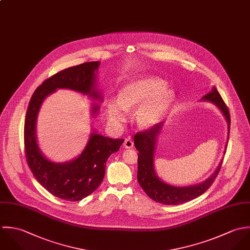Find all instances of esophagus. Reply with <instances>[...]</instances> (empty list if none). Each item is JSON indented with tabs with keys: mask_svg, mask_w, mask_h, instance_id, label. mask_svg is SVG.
I'll return each instance as SVG.
<instances>
[{
	"mask_svg": "<svg viewBox=\"0 0 250 250\" xmlns=\"http://www.w3.org/2000/svg\"><path fill=\"white\" fill-rule=\"evenodd\" d=\"M133 146H134V143H133V141H132L131 139L127 138V139L125 140L124 147H125V149H131V148H133Z\"/></svg>",
	"mask_w": 250,
	"mask_h": 250,
	"instance_id": "1",
	"label": "esophagus"
}]
</instances>
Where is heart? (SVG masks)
<instances>
[{
    "label": "heart",
    "instance_id": "b5f03b06",
    "mask_svg": "<svg viewBox=\"0 0 250 250\" xmlns=\"http://www.w3.org/2000/svg\"><path fill=\"white\" fill-rule=\"evenodd\" d=\"M166 81L153 76H137L121 89L119 99L107 102L106 112L113 124L125 122L126 110L138 107L136 121L142 127H151L162 121L176 100V92Z\"/></svg>",
    "mask_w": 250,
    "mask_h": 250
}]
</instances>
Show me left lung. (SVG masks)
I'll return each instance as SVG.
<instances>
[{
  "label": "left lung",
  "instance_id": "obj_1",
  "mask_svg": "<svg viewBox=\"0 0 250 250\" xmlns=\"http://www.w3.org/2000/svg\"><path fill=\"white\" fill-rule=\"evenodd\" d=\"M201 100L208 101L216 106L225 118L228 127L227 143L224 150L225 152L228 144L231 123L229 110L215 87H212L210 93L204 96ZM163 126V123H159L149 130L139 132L134 136V145L136 150L139 151L137 180L143 190L153 201L164 205H179L199 197L210 187L216 178L218 171L220 170L222 159L214 172L208 179L198 185L188 187H176L165 183L157 176L154 170V153L156 143Z\"/></svg>",
  "mask_w": 250,
  "mask_h": 250
}]
</instances>
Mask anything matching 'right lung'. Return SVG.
<instances>
[{
	"mask_svg": "<svg viewBox=\"0 0 250 250\" xmlns=\"http://www.w3.org/2000/svg\"><path fill=\"white\" fill-rule=\"evenodd\" d=\"M100 65V62H90L58 72L35 91L27 109L24 144L28 165L37 181L61 199L74 202L92 194L103 181L108 157L120 150L125 140L105 137L92 125V132L81 153L71 160L55 162L43 154L39 146L38 116L48 96L59 89H67L97 101L92 102L90 107L92 119L95 120L100 114V105L97 102L103 101L97 76Z\"/></svg>",
	"mask_w": 250,
	"mask_h": 250,
	"instance_id": "right-lung-1",
	"label": "right lung"
}]
</instances>
